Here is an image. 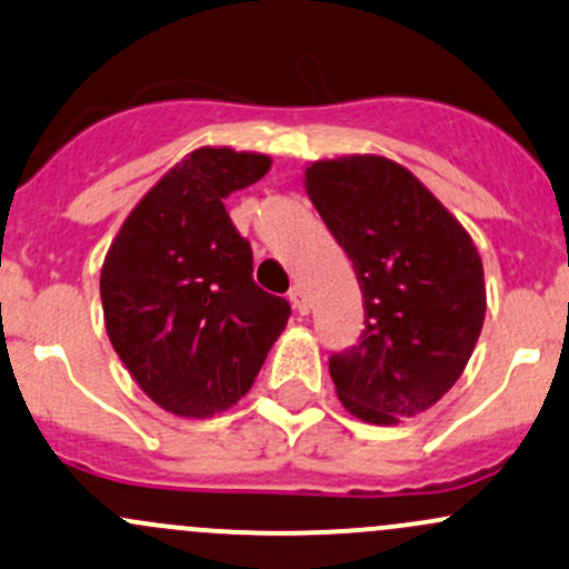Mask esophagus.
I'll return each instance as SVG.
<instances>
[{
  "label": "esophagus",
  "instance_id": "esophagus-1",
  "mask_svg": "<svg viewBox=\"0 0 569 569\" xmlns=\"http://www.w3.org/2000/svg\"><path fill=\"white\" fill-rule=\"evenodd\" d=\"M289 302H291V308L297 310V313H308L310 310V305H308V297H305V291H302V286H291V291H289Z\"/></svg>",
  "mask_w": 569,
  "mask_h": 569
}]
</instances>
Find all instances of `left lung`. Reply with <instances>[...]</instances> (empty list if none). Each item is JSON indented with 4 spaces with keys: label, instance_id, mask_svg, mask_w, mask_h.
I'll list each match as a JSON object with an SVG mask.
<instances>
[{
    "label": "left lung",
    "instance_id": "left-lung-1",
    "mask_svg": "<svg viewBox=\"0 0 569 569\" xmlns=\"http://www.w3.org/2000/svg\"><path fill=\"white\" fill-rule=\"evenodd\" d=\"M305 190L362 291L360 343L330 357L340 403L373 426L428 411L460 379L486 321L475 242L387 158L319 160L305 169Z\"/></svg>",
    "mask_w": 569,
    "mask_h": 569
}]
</instances>
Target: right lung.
I'll return each mask as SVG.
<instances>
[{
	"label": "right lung",
	"instance_id": "add662e5",
	"mask_svg": "<svg viewBox=\"0 0 569 569\" xmlns=\"http://www.w3.org/2000/svg\"><path fill=\"white\" fill-rule=\"evenodd\" d=\"M267 171V154L196 149L136 204L106 253V332L171 415L231 409L291 316L283 297L256 286L253 250L223 204Z\"/></svg>",
	"mask_w": 569,
	"mask_h": 569
}]
</instances>
